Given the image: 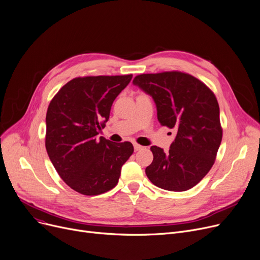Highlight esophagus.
Returning a JSON list of instances; mask_svg holds the SVG:
<instances>
[{"label":"esophagus","mask_w":260,"mask_h":260,"mask_svg":"<svg viewBox=\"0 0 260 260\" xmlns=\"http://www.w3.org/2000/svg\"><path fill=\"white\" fill-rule=\"evenodd\" d=\"M134 148H135V151L137 152V151H140V149L144 148V146H142V145H140L138 143H134Z\"/></svg>","instance_id":"obj_1"}]
</instances>
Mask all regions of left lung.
<instances>
[{
	"label": "left lung",
	"instance_id": "1",
	"mask_svg": "<svg viewBox=\"0 0 260 260\" xmlns=\"http://www.w3.org/2000/svg\"><path fill=\"white\" fill-rule=\"evenodd\" d=\"M133 83L152 95L160 124L176 132L168 153L151 147L154 159L145 169L147 178L172 192L192 188L213 167L222 139L214 92L197 78L181 72L142 74Z\"/></svg>",
	"mask_w": 260,
	"mask_h": 260
}]
</instances>
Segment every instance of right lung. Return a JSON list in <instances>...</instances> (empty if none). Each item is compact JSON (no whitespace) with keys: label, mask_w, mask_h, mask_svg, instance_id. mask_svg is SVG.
Here are the masks:
<instances>
[{"label":"right lung","mask_w":260,"mask_h":260,"mask_svg":"<svg viewBox=\"0 0 260 260\" xmlns=\"http://www.w3.org/2000/svg\"><path fill=\"white\" fill-rule=\"evenodd\" d=\"M133 75L71 80L57 92L46 114L45 146L62 180L76 192L94 196L114 188L121 168L134 153L131 142L113 143L100 131L117 95Z\"/></svg>","instance_id":"right-lung-1"}]
</instances>
